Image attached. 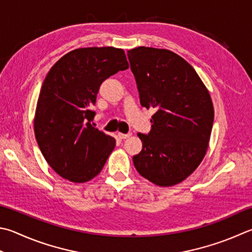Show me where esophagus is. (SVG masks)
<instances>
[{"label": "esophagus", "instance_id": "1", "mask_svg": "<svg viewBox=\"0 0 252 252\" xmlns=\"http://www.w3.org/2000/svg\"><path fill=\"white\" fill-rule=\"evenodd\" d=\"M130 136H131V134H123V132H118L117 134V137L120 139H127V138H129Z\"/></svg>", "mask_w": 252, "mask_h": 252}]
</instances>
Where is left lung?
<instances>
[{"instance_id":"8db88e82","label":"left lung","mask_w":252,"mask_h":252,"mask_svg":"<svg viewBox=\"0 0 252 252\" xmlns=\"http://www.w3.org/2000/svg\"><path fill=\"white\" fill-rule=\"evenodd\" d=\"M127 56L141 106L156 111L149 134H138L142 149L132 162L150 182L172 187L191 175L206 155L214 122L210 92L173 51L141 46Z\"/></svg>"}]
</instances>
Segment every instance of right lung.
I'll use <instances>...</instances> for the list:
<instances>
[{"mask_svg": "<svg viewBox=\"0 0 252 252\" xmlns=\"http://www.w3.org/2000/svg\"><path fill=\"white\" fill-rule=\"evenodd\" d=\"M128 67L123 49L88 47L61 57L46 75L34 131L47 163L60 177L84 183L101 172L116 141L92 126V106L104 80Z\"/></svg>", "mask_w": 252, "mask_h": 252, "instance_id": "obj_1", "label": "right lung"}]
</instances>
